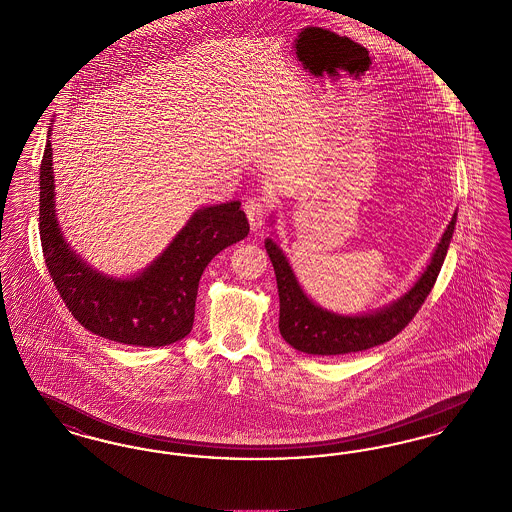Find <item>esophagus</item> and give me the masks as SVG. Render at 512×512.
Instances as JSON below:
<instances>
[{"label":"esophagus","instance_id":"34e87169","mask_svg":"<svg viewBox=\"0 0 512 512\" xmlns=\"http://www.w3.org/2000/svg\"><path fill=\"white\" fill-rule=\"evenodd\" d=\"M245 215L253 230L265 226L268 217V203L265 197H249L244 205Z\"/></svg>","mask_w":512,"mask_h":512}]
</instances>
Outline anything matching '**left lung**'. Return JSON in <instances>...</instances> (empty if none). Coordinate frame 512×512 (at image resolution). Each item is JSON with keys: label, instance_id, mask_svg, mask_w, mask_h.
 Segmentation results:
<instances>
[{"label": "left lung", "instance_id": "obj_1", "mask_svg": "<svg viewBox=\"0 0 512 512\" xmlns=\"http://www.w3.org/2000/svg\"><path fill=\"white\" fill-rule=\"evenodd\" d=\"M457 213L441 236L430 265L418 282L401 299L376 313L361 317H341L317 307L297 284L288 259L272 240L265 242L272 261L280 295V334L293 349L309 355H345L365 351L395 338L418 313L428 293L432 292L439 270L453 238Z\"/></svg>", "mask_w": 512, "mask_h": 512}]
</instances>
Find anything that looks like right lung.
Returning a JSON list of instances; mask_svg holds the SVG:
<instances>
[{
  "label": "right lung",
  "instance_id": "add662e5",
  "mask_svg": "<svg viewBox=\"0 0 512 512\" xmlns=\"http://www.w3.org/2000/svg\"><path fill=\"white\" fill-rule=\"evenodd\" d=\"M51 140L40 167V240L49 276L73 315L101 338L140 347L182 340L194 326L199 278L224 247L244 240L249 222L240 201L203 207L140 276L107 278L80 261L55 219Z\"/></svg>",
  "mask_w": 512,
  "mask_h": 512
}]
</instances>
